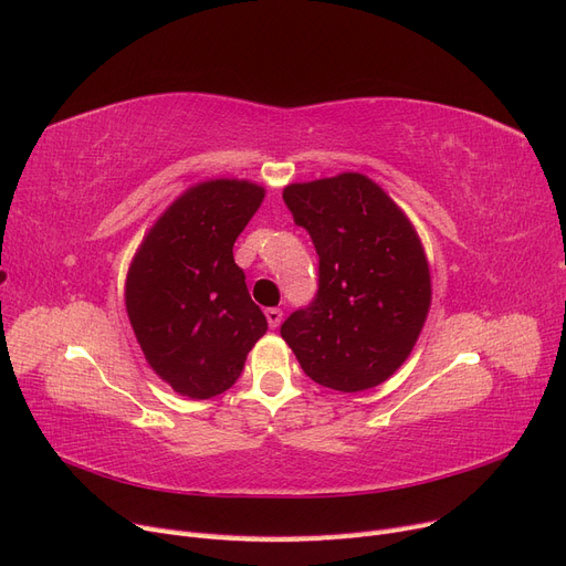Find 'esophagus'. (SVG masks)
<instances>
[{
	"label": "esophagus",
	"mask_w": 566,
	"mask_h": 566,
	"mask_svg": "<svg viewBox=\"0 0 566 566\" xmlns=\"http://www.w3.org/2000/svg\"><path fill=\"white\" fill-rule=\"evenodd\" d=\"M266 321H269V328H279L281 321H283V312L281 310H266Z\"/></svg>",
	"instance_id": "esophagus-1"
}]
</instances>
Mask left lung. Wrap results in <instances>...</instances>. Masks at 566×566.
Masks as SVG:
<instances>
[{"label":"left lung","instance_id":"left-lung-1","mask_svg":"<svg viewBox=\"0 0 566 566\" xmlns=\"http://www.w3.org/2000/svg\"><path fill=\"white\" fill-rule=\"evenodd\" d=\"M283 200L314 241L318 293L285 318L281 337L323 387L382 385L413 352L432 304L413 221L361 172L287 184Z\"/></svg>","mask_w":566,"mask_h":566}]
</instances>
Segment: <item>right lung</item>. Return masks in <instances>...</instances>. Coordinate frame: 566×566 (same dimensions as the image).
Instances as JSON below:
<instances>
[{
  "label": "right lung",
  "instance_id": "right-lung-1",
  "mask_svg": "<svg viewBox=\"0 0 566 566\" xmlns=\"http://www.w3.org/2000/svg\"><path fill=\"white\" fill-rule=\"evenodd\" d=\"M266 191L205 179L169 205L136 248L125 306L148 366L181 397L210 399L241 378L266 318L250 300L233 243Z\"/></svg>",
  "mask_w": 566,
  "mask_h": 566
}]
</instances>
